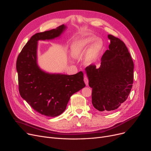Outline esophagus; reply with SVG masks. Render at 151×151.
<instances>
[{"label": "esophagus", "mask_w": 151, "mask_h": 151, "mask_svg": "<svg viewBox=\"0 0 151 151\" xmlns=\"http://www.w3.org/2000/svg\"><path fill=\"white\" fill-rule=\"evenodd\" d=\"M84 83H85V84H86V86H88V85L89 81H88V78L85 76V77L84 78Z\"/></svg>", "instance_id": "1"}]
</instances>
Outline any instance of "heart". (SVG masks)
I'll return each instance as SVG.
<instances>
[{"label": "heart", "mask_w": 151, "mask_h": 151, "mask_svg": "<svg viewBox=\"0 0 151 151\" xmlns=\"http://www.w3.org/2000/svg\"><path fill=\"white\" fill-rule=\"evenodd\" d=\"M104 47V42L102 39L93 35H84L71 43L70 54L72 57L78 58L86 52L84 63L86 65H89L97 60Z\"/></svg>", "instance_id": "b5f03b06"}]
</instances>
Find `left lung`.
Returning <instances> with one entry per match:
<instances>
[{
    "instance_id": "left-lung-1",
    "label": "left lung",
    "mask_w": 151,
    "mask_h": 151,
    "mask_svg": "<svg viewBox=\"0 0 151 151\" xmlns=\"http://www.w3.org/2000/svg\"><path fill=\"white\" fill-rule=\"evenodd\" d=\"M109 49L103 55L99 68H85L92 89V104L100 111L117 109L128 98L133 83L134 64L125 43L112 35Z\"/></svg>"
}]
</instances>
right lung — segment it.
<instances>
[{"instance_id":"add662e5","label":"right lung","mask_w":151,"mask_h":151,"mask_svg":"<svg viewBox=\"0 0 151 151\" xmlns=\"http://www.w3.org/2000/svg\"><path fill=\"white\" fill-rule=\"evenodd\" d=\"M67 28L62 24L35 34L24 46L17 61L21 97L37 112L47 117L61 114L70 97L86 86L82 71L71 75L51 73L38 64V42L59 38Z\"/></svg>"}]
</instances>
